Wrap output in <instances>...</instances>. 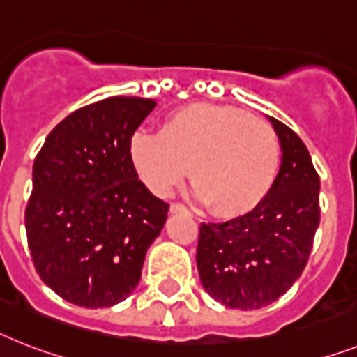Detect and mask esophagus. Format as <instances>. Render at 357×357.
Wrapping results in <instances>:
<instances>
[{"label":"esophagus","instance_id":"obj_1","mask_svg":"<svg viewBox=\"0 0 357 357\" xmlns=\"http://www.w3.org/2000/svg\"><path fill=\"white\" fill-rule=\"evenodd\" d=\"M169 210H172V213H190V210L184 204H181V202H173Z\"/></svg>","mask_w":357,"mask_h":357}]
</instances>
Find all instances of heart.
Returning a JSON list of instances; mask_svg holds the SVG:
<instances>
[{"label":"heart","mask_w":357,"mask_h":357,"mask_svg":"<svg viewBox=\"0 0 357 357\" xmlns=\"http://www.w3.org/2000/svg\"><path fill=\"white\" fill-rule=\"evenodd\" d=\"M128 157L147 190L167 197L184 181L185 167L200 200L222 219L257 208L278 175V132L243 109L190 104L162 120L158 135L132 132Z\"/></svg>","instance_id":"obj_1"}]
</instances>
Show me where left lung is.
I'll list each match as a JSON object with an SVG mask.
<instances>
[{
    "label": "left lung",
    "instance_id": "left-lung-1",
    "mask_svg": "<svg viewBox=\"0 0 357 357\" xmlns=\"http://www.w3.org/2000/svg\"><path fill=\"white\" fill-rule=\"evenodd\" d=\"M282 160L266 199L226 222H202L197 268L204 290L229 308L257 310L301 278L319 226V175L303 140L270 119Z\"/></svg>",
    "mask_w": 357,
    "mask_h": 357
}]
</instances>
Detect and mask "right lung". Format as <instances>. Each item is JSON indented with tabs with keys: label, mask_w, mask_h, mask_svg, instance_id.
<instances>
[{
	"label": "right lung",
	"mask_w": 357,
	"mask_h": 357,
	"mask_svg": "<svg viewBox=\"0 0 357 357\" xmlns=\"http://www.w3.org/2000/svg\"><path fill=\"white\" fill-rule=\"evenodd\" d=\"M157 102L111 96L70 113L32 166L26 241L34 268L61 299L105 308L137 288L169 204L138 178L131 135Z\"/></svg>",
	"instance_id": "obj_1"
}]
</instances>
